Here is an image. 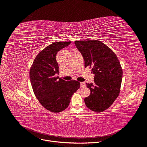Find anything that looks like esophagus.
Instances as JSON below:
<instances>
[{
	"label": "esophagus",
	"mask_w": 147,
	"mask_h": 147,
	"mask_svg": "<svg viewBox=\"0 0 147 147\" xmlns=\"http://www.w3.org/2000/svg\"><path fill=\"white\" fill-rule=\"evenodd\" d=\"M80 85H81V87H84L86 86V84H85L84 82H80Z\"/></svg>",
	"instance_id": "34e87169"
}]
</instances>
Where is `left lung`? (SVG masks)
<instances>
[{
  "mask_svg": "<svg viewBox=\"0 0 147 147\" xmlns=\"http://www.w3.org/2000/svg\"><path fill=\"white\" fill-rule=\"evenodd\" d=\"M78 50L85 61V67H92L94 83H86L91 94L84 99L87 107L95 112L108 109L119 95L123 76L120 61L111 48L96 39L76 40Z\"/></svg>",
  "mask_w": 147,
  "mask_h": 147,
  "instance_id": "left-lung-1",
  "label": "left lung"
}]
</instances>
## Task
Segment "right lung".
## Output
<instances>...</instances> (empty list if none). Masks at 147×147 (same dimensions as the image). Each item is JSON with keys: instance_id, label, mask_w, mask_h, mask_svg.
<instances>
[{"instance_id": "right-lung-1", "label": "right lung", "mask_w": 147, "mask_h": 147, "mask_svg": "<svg viewBox=\"0 0 147 147\" xmlns=\"http://www.w3.org/2000/svg\"><path fill=\"white\" fill-rule=\"evenodd\" d=\"M70 43V41L56 42L42 50L35 58L30 70V81L36 98L52 112L65 110L72 95L80 87L78 81H66L55 76L59 73L56 54Z\"/></svg>"}]
</instances>
